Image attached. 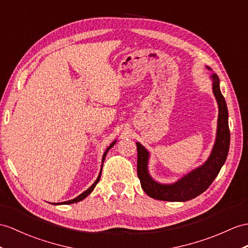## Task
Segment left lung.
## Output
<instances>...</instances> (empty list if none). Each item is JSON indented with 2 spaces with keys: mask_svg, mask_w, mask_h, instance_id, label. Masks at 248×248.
I'll use <instances>...</instances> for the list:
<instances>
[{
  "mask_svg": "<svg viewBox=\"0 0 248 248\" xmlns=\"http://www.w3.org/2000/svg\"><path fill=\"white\" fill-rule=\"evenodd\" d=\"M213 90L219 105L218 131L213 152L209 159L204 164L184 178L171 185H162L155 182L147 171L148 153L140 143H137L138 162L137 172L140 179L143 190L150 197L161 201L184 202L201 195L218 176L224 164L231 143V131L228 127V110L224 96L222 95L219 86V78L213 75Z\"/></svg>",
  "mask_w": 248,
  "mask_h": 248,
  "instance_id": "1",
  "label": "left lung"
}]
</instances>
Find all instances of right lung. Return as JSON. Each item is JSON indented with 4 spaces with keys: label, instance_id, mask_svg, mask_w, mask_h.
<instances>
[{
    "label": "right lung",
    "instance_id": "add662e5",
    "mask_svg": "<svg viewBox=\"0 0 248 248\" xmlns=\"http://www.w3.org/2000/svg\"><path fill=\"white\" fill-rule=\"evenodd\" d=\"M114 143H116V142H113V143L110 145V146L107 148V150H106V152H105V153H104V155H103V159H102V162H104V160H105V156H106V155H107V152H108V150H109V148H111V147L113 146ZM101 173H102V168H101V171H100V174H99L98 179L95 180V182H94V183H93L92 186H90L87 190L84 191L83 194H81L80 196H78L77 198H75L74 200L66 201V202H62V203H60V204H72V203H77V202H78V201H81V200H83V199H85V198H86V197H87V196L90 194V192H92V191L93 190V188H94V187H95V185L98 184V182H99L100 179H101Z\"/></svg>",
    "mask_w": 248,
    "mask_h": 248
}]
</instances>
